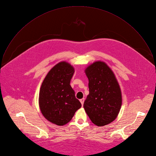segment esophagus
<instances>
[{
  "instance_id": "34e87169",
  "label": "esophagus",
  "mask_w": 156,
  "mask_h": 156,
  "mask_svg": "<svg viewBox=\"0 0 156 156\" xmlns=\"http://www.w3.org/2000/svg\"><path fill=\"white\" fill-rule=\"evenodd\" d=\"M80 101L82 105H83V103H84V101H85V98H82V99H80Z\"/></svg>"
}]
</instances>
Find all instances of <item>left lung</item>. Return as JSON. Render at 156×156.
Masks as SVG:
<instances>
[{"mask_svg": "<svg viewBox=\"0 0 156 156\" xmlns=\"http://www.w3.org/2000/svg\"><path fill=\"white\" fill-rule=\"evenodd\" d=\"M89 94L83 104L85 110L95 125H107L116 118L121 106V93L115 76L104 62H96L85 70Z\"/></svg>", "mask_w": 156, "mask_h": 156, "instance_id": "1", "label": "left lung"}]
</instances>
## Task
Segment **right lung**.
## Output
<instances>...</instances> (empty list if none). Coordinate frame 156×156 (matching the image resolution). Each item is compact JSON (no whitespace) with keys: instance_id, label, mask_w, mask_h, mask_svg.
<instances>
[{"instance_id":"right-lung-1","label":"right lung","mask_w":156,"mask_h":156,"mask_svg":"<svg viewBox=\"0 0 156 156\" xmlns=\"http://www.w3.org/2000/svg\"><path fill=\"white\" fill-rule=\"evenodd\" d=\"M74 73L65 62L54 66L44 79L39 94V104L43 116L58 126L68 123L82 104L70 85Z\"/></svg>"}]
</instances>
